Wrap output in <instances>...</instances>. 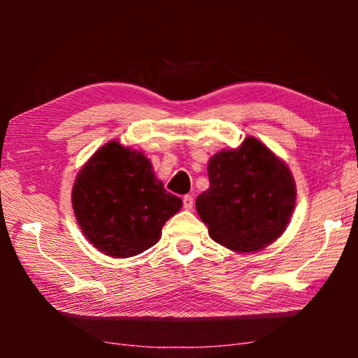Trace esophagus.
<instances>
[{
	"label": "esophagus",
	"mask_w": 358,
	"mask_h": 358,
	"mask_svg": "<svg viewBox=\"0 0 358 358\" xmlns=\"http://www.w3.org/2000/svg\"><path fill=\"white\" fill-rule=\"evenodd\" d=\"M192 205H194L192 196H189V194H186V196L183 197V207H185L186 210H191V208H192Z\"/></svg>",
	"instance_id": "obj_1"
}]
</instances>
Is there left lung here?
I'll use <instances>...</instances> for the list:
<instances>
[{
  "label": "left lung",
  "mask_w": 358,
  "mask_h": 358,
  "mask_svg": "<svg viewBox=\"0 0 358 358\" xmlns=\"http://www.w3.org/2000/svg\"><path fill=\"white\" fill-rule=\"evenodd\" d=\"M208 177L196 208L216 243L252 252L281 237L295 208V181L262 142L248 137L237 150L216 153Z\"/></svg>",
  "instance_id": "obj_1"
}]
</instances>
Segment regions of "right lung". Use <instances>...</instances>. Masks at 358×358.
Here are the masks:
<instances>
[{"instance_id": "right-lung-1", "label": "right lung", "mask_w": 358, "mask_h": 358, "mask_svg": "<svg viewBox=\"0 0 358 358\" xmlns=\"http://www.w3.org/2000/svg\"><path fill=\"white\" fill-rule=\"evenodd\" d=\"M181 205L141 151L115 141L90 157L72 187V207L85 237L96 250L118 259L156 245L162 226Z\"/></svg>"}]
</instances>
